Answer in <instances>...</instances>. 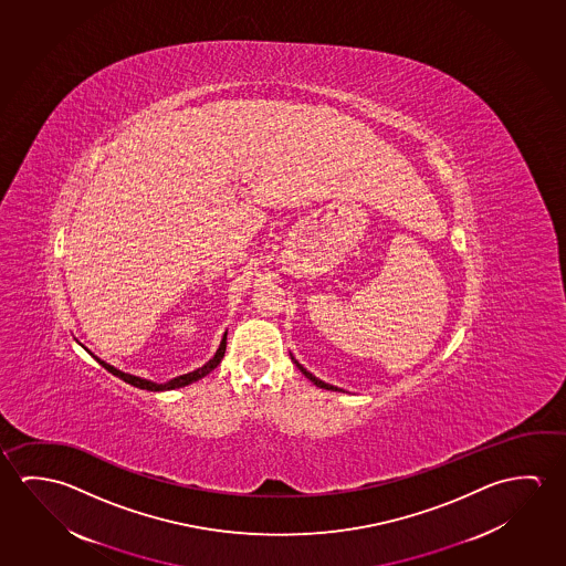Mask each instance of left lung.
<instances>
[{
	"label": "left lung",
	"mask_w": 566,
	"mask_h": 566,
	"mask_svg": "<svg viewBox=\"0 0 566 566\" xmlns=\"http://www.w3.org/2000/svg\"><path fill=\"white\" fill-rule=\"evenodd\" d=\"M290 357H292V355H290ZM292 361L296 363L297 369H300V371L304 373V375H306L307 379H310V380H312V382H314L315 387H319V389H327V390H342V389H337V387H334V385H327V382H324V380H319V379H317V377H314V375H312V373L307 371V369H304V367H302V365H300V363H297L296 359H294V357H292Z\"/></svg>",
	"instance_id": "1"
}]
</instances>
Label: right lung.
I'll list each match as a JSON object with an SVG mask.
<instances>
[{
  "instance_id": "add662e5",
  "label": "right lung",
  "mask_w": 566,
  "mask_h": 566,
  "mask_svg": "<svg viewBox=\"0 0 566 566\" xmlns=\"http://www.w3.org/2000/svg\"><path fill=\"white\" fill-rule=\"evenodd\" d=\"M224 349H227V334L223 335V339H221V345H219V349L213 355V359H209V361L205 363L203 367H199V369H195L193 373H187V375H179L176 379L167 380V382H151L148 379H142V377H136V375H130V373H122L116 369V367H112L108 363H104L103 359H98V357H94L96 361L103 365L106 371L112 373L114 377H118V379L124 380V382H128L132 387H138V389L146 390H171V389H181V387H187V385H191L195 380L203 379L205 375H209V373L213 371L214 367L221 363V359L224 357Z\"/></svg>"
}]
</instances>
